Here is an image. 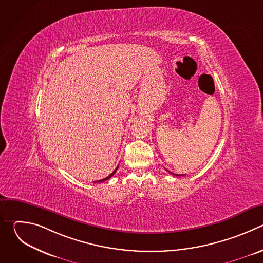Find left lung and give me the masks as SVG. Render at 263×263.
<instances>
[{
  "instance_id": "obj_1",
  "label": "left lung",
  "mask_w": 263,
  "mask_h": 263,
  "mask_svg": "<svg viewBox=\"0 0 263 263\" xmlns=\"http://www.w3.org/2000/svg\"><path fill=\"white\" fill-rule=\"evenodd\" d=\"M171 174H173V173H171ZM173 175H175V176H184V175H177V174H173Z\"/></svg>"
}]
</instances>
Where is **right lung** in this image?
Returning <instances> with one entry per match:
<instances>
[{
    "mask_svg": "<svg viewBox=\"0 0 263 263\" xmlns=\"http://www.w3.org/2000/svg\"><path fill=\"white\" fill-rule=\"evenodd\" d=\"M118 167H119V166H118ZM118 167H117V168H116V170H115V171H114V172H112V173H111V174H110V175H109V176H108V177H107V178H105V179H102V180H99V181H95V183H96V182H103V181H106V180H108V179H109V178H111V177H112V176H114V175H115V173H116V172H117V170H118Z\"/></svg>",
    "mask_w": 263,
    "mask_h": 263,
    "instance_id": "obj_1",
    "label": "right lung"
}]
</instances>
